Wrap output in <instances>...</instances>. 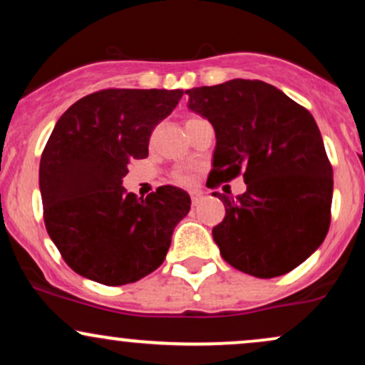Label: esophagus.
<instances>
[{"instance_id":"34e87169","label":"esophagus","mask_w":365,"mask_h":365,"mask_svg":"<svg viewBox=\"0 0 365 365\" xmlns=\"http://www.w3.org/2000/svg\"><path fill=\"white\" fill-rule=\"evenodd\" d=\"M190 199H192V206H197V204L200 202V199H202V192L199 190L190 192Z\"/></svg>"}]
</instances>
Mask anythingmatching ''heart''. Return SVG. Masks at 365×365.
<instances>
[{
	"label": "heart",
	"instance_id": "heart-1",
	"mask_svg": "<svg viewBox=\"0 0 365 365\" xmlns=\"http://www.w3.org/2000/svg\"><path fill=\"white\" fill-rule=\"evenodd\" d=\"M190 120H194V118H190ZM175 180H177L178 183H182V185H188V183L192 182V175L185 170L177 171V173H175Z\"/></svg>",
	"mask_w": 365,
	"mask_h": 365
}]
</instances>
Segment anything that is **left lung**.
Returning a JSON list of instances; mask_svg holds the SVG:
<instances>
[{
  "label": "left lung",
  "mask_w": 365,
  "mask_h": 365,
  "mask_svg": "<svg viewBox=\"0 0 365 365\" xmlns=\"http://www.w3.org/2000/svg\"><path fill=\"white\" fill-rule=\"evenodd\" d=\"M185 94L216 132L207 185L240 175L247 185L235 199L212 194L226 209L212 228L221 257L255 278L290 273L331 223L333 168L312 115L262 81L235 78Z\"/></svg>",
  "instance_id": "1"
}]
</instances>
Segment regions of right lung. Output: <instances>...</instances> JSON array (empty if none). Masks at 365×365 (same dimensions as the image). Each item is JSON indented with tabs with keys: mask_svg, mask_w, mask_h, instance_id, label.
Here are the masks:
<instances>
[{
	"mask_svg": "<svg viewBox=\"0 0 365 365\" xmlns=\"http://www.w3.org/2000/svg\"><path fill=\"white\" fill-rule=\"evenodd\" d=\"M182 96L180 89L98 91L54 125L39 166L44 225L77 274L120 287L165 261L190 195L165 185L137 199L121 178L130 161L148 158L150 133Z\"/></svg>",
	"mask_w": 365,
	"mask_h": 365,
	"instance_id": "add662e5",
	"label": "right lung"
}]
</instances>
